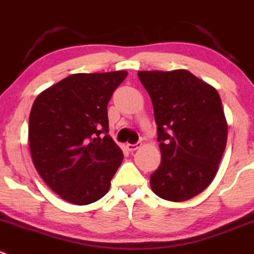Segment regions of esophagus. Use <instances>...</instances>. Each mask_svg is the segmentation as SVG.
Here are the masks:
<instances>
[{"label": "esophagus", "instance_id": "34e87169", "mask_svg": "<svg viewBox=\"0 0 254 254\" xmlns=\"http://www.w3.org/2000/svg\"><path fill=\"white\" fill-rule=\"evenodd\" d=\"M139 147H141V142H137V143H128L127 144V149H128V151H131V152H133V151H136V149H138Z\"/></svg>", "mask_w": 254, "mask_h": 254}]
</instances>
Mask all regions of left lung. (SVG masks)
Here are the masks:
<instances>
[{"label": "left lung", "instance_id": "obj_1", "mask_svg": "<svg viewBox=\"0 0 254 254\" xmlns=\"http://www.w3.org/2000/svg\"><path fill=\"white\" fill-rule=\"evenodd\" d=\"M138 78L152 100L162 154L152 190L167 201H187L213 181L226 148L221 97L186 69L139 71Z\"/></svg>", "mask_w": 254, "mask_h": 254}]
</instances>
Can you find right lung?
<instances>
[{
	"mask_svg": "<svg viewBox=\"0 0 254 254\" xmlns=\"http://www.w3.org/2000/svg\"><path fill=\"white\" fill-rule=\"evenodd\" d=\"M126 71L76 73L33 102L28 141L33 165L69 203H93L108 192L123 153L108 134L107 105Z\"/></svg>",
	"mask_w": 254,
	"mask_h": 254,
	"instance_id": "right-lung-1",
	"label": "right lung"
}]
</instances>
